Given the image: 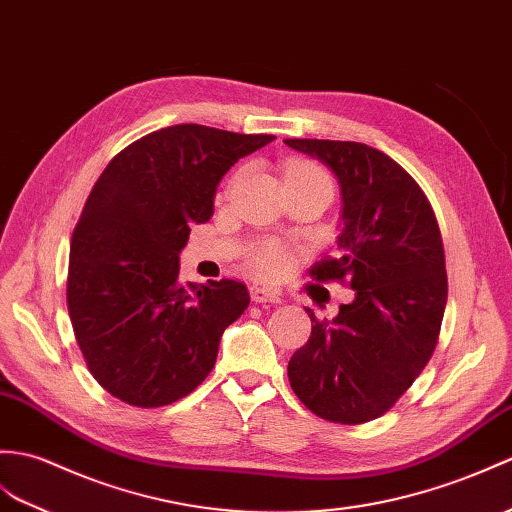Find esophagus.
I'll list each match as a JSON object with an SVG mask.
<instances>
[{
  "label": "esophagus",
  "mask_w": 512,
  "mask_h": 512,
  "mask_svg": "<svg viewBox=\"0 0 512 512\" xmlns=\"http://www.w3.org/2000/svg\"><path fill=\"white\" fill-rule=\"evenodd\" d=\"M251 299L255 303H279L281 296L277 290L268 288V285H253L251 288Z\"/></svg>",
  "instance_id": "obj_1"
}]
</instances>
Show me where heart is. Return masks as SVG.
<instances>
[{"mask_svg":"<svg viewBox=\"0 0 512 512\" xmlns=\"http://www.w3.org/2000/svg\"><path fill=\"white\" fill-rule=\"evenodd\" d=\"M299 178L331 185L329 176L320 170L316 163H310V161L288 163V168H285V181H299ZM288 264H290V255L279 242H261L251 255V266L261 277H279L281 272L288 268Z\"/></svg>","mask_w":512,"mask_h":512,"instance_id":"obj_1","label":"heart"}]
</instances>
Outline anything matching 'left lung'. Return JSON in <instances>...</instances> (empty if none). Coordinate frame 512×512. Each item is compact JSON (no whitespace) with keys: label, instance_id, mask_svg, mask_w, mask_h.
Segmentation results:
<instances>
[{"label":"left lung","instance_id":"1","mask_svg":"<svg viewBox=\"0 0 512 512\" xmlns=\"http://www.w3.org/2000/svg\"><path fill=\"white\" fill-rule=\"evenodd\" d=\"M340 185L338 257L316 261L318 281H349L355 299L288 364V379L320 419L358 425L388 412L430 362L447 305L441 231L417 181L382 150L358 141L285 139Z\"/></svg>","mask_w":512,"mask_h":512}]
</instances>
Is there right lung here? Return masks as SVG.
<instances>
[{
    "label": "right lung",
    "mask_w": 512,
    "mask_h": 512,
    "mask_svg": "<svg viewBox=\"0 0 512 512\" xmlns=\"http://www.w3.org/2000/svg\"><path fill=\"white\" fill-rule=\"evenodd\" d=\"M275 139L176 124L133 141L95 181L71 235L67 310L91 375L159 408L205 382L220 338L251 303L233 279L183 283L189 227L213 216L222 176Z\"/></svg>",
    "instance_id": "1"
}]
</instances>
